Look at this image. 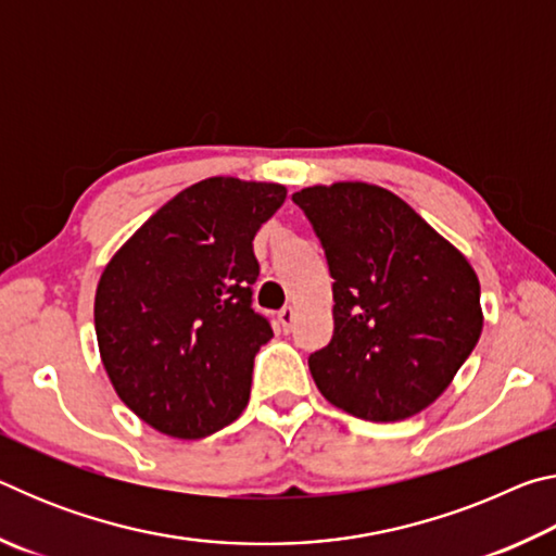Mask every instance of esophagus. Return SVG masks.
Masks as SVG:
<instances>
[{
	"mask_svg": "<svg viewBox=\"0 0 556 556\" xmlns=\"http://www.w3.org/2000/svg\"><path fill=\"white\" fill-rule=\"evenodd\" d=\"M294 318H296V312L291 306H285L281 308V312L277 314V321H279V326H281V331L285 333H289L291 331V326H294Z\"/></svg>",
	"mask_w": 556,
	"mask_h": 556,
	"instance_id": "1",
	"label": "esophagus"
}]
</instances>
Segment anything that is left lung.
<instances>
[{"label":"left lung","instance_id":"8db88e82","mask_svg":"<svg viewBox=\"0 0 556 556\" xmlns=\"http://www.w3.org/2000/svg\"><path fill=\"white\" fill-rule=\"evenodd\" d=\"M333 277V338L308 355L338 409L400 421L448 388L483 331L473 267L397 195L370 184L301 188Z\"/></svg>","mask_w":556,"mask_h":556}]
</instances>
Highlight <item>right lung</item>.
Here are the masks:
<instances>
[{
    "label": "right lung",
    "instance_id": "right-lung-1",
    "mask_svg": "<svg viewBox=\"0 0 556 556\" xmlns=\"http://www.w3.org/2000/svg\"><path fill=\"white\" fill-rule=\"evenodd\" d=\"M287 199L279 184L205 178L162 205L110 260L96 294L102 365L149 427L203 439L250 400L271 338L252 308V240Z\"/></svg>",
    "mask_w": 556,
    "mask_h": 556
}]
</instances>
